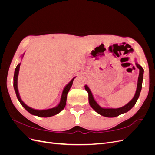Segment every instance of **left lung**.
Listing matches in <instances>:
<instances>
[{
    "label": "left lung",
    "mask_w": 155,
    "mask_h": 155,
    "mask_svg": "<svg viewBox=\"0 0 155 155\" xmlns=\"http://www.w3.org/2000/svg\"><path fill=\"white\" fill-rule=\"evenodd\" d=\"M135 64H136V65H137V68L140 70H139V76H138V78L137 91H136L135 94H134L133 99L131 100L128 103V104H127L125 105H124L123 107H120V108H117V109H113V108L101 107L95 100L94 97V96L92 95V93L91 91L90 90V88H89V87L87 85H85V90L87 91V92L88 94L89 104H90L91 107L97 112V113H98L101 116L108 117V118H113V117H116L120 114L125 113V112L130 110L134 107V105L136 104V103H137V101L138 99L140 92H141L142 87L143 78V68L137 62V61H136Z\"/></svg>",
    "instance_id": "left-lung-1"
}]
</instances>
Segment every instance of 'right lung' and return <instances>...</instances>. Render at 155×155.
<instances>
[{"instance_id":"right-lung-1","label":"right lung","mask_w":155,"mask_h":155,"mask_svg":"<svg viewBox=\"0 0 155 155\" xmlns=\"http://www.w3.org/2000/svg\"><path fill=\"white\" fill-rule=\"evenodd\" d=\"M24 55H25V54H22L21 58H23ZM20 65H21V63H18L17 64V66L16 67L15 70V73H14V76H13V87H14V90H15V91L17 99L21 103V104L22 105V106L24 107L28 112H30V113L32 115L37 116H39V117H43V118H47V117L53 116L54 115H56V114H58V113H59L61 111H62L64 109L65 105H66L67 94H68L69 90L72 85L74 79L76 78V77H74L72 79V80L70 81L67 84V85L64 87L63 91V92H62L60 102L59 103V104L57 106H55V107H53V108H51V109H48L37 110V109H33V108H31L29 106H28L27 105H26L25 103L22 101V100H21V98L20 97L19 92H18V85H17V79H18V72H19Z\"/></svg>"}]
</instances>
